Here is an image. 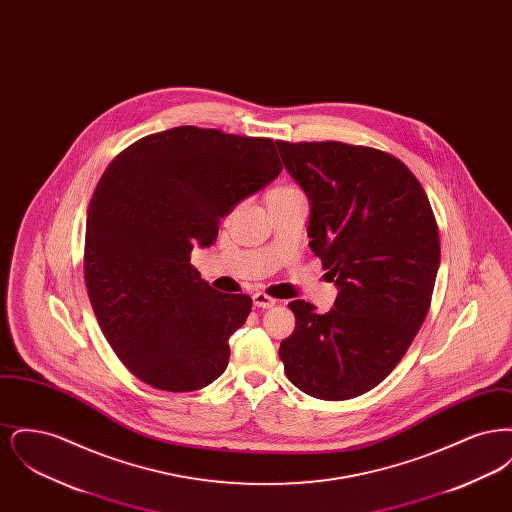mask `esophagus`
Wrapping results in <instances>:
<instances>
[{
	"instance_id": "1",
	"label": "esophagus",
	"mask_w": 512,
	"mask_h": 512,
	"mask_svg": "<svg viewBox=\"0 0 512 512\" xmlns=\"http://www.w3.org/2000/svg\"><path fill=\"white\" fill-rule=\"evenodd\" d=\"M274 303H276V299L270 297L267 293H253V305L259 307V309H270V307H274Z\"/></svg>"
}]
</instances>
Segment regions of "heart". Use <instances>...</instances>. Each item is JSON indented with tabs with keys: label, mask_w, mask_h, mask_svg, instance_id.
<instances>
[{
	"label": "heart",
	"mask_w": 512,
	"mask_h": 512,
	"mask_svg": "<svg viewBox=\"0 0 512 512\" xmlns=\"http://www.w3.org/2000/svg\"><path fill=\"white\" fill-rule=\"evenodd\" d=\"M295 194H301V190H299V188H295V186L286 184V186H276V188H272V190L268 192V199H272V197H286V195Z\"/></svg>",
	"instance_id": "heart-1"
}]
</instances>
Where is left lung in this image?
Instances as JSON below:
<instances>
[{
	"mask_svg": "<svg viewBox=\"0 0 512 512\" xmlns=\"http://www.w3.org/2000/svg\"><path fill=\"white\" fill-rule=\"evenodd\" d=\"M311 201V249L338 286L334 309L288 307L295 330L280 359L295 388L343 401L376 388L428 315L439 234L428 195L390 153L341 142H276Z\"/></svg>",
	"mask_w": 512,
	"mask_h": 512,
	"instance_id": "obj_1",
	"label": "left lung"
}]
</instances>
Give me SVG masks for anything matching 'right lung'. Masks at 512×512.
Returning a JSON list of instances; mask_svg holds the SVG:
<instances>
[{
	"mask_svg": "<svg viewBox=\"0 0 512 512\" xmlns=\"http://www.w3.org/2000/svg\"><path fill=\"white\" fill-rule=\"evenodd\" d=\"M282 171L270 138L176 126L119 153L90 201L84 280L103 336L136 378L194 391L226 370L228 338L251 311L190 263L219 222Z\"/></svg>",
	"mask_w": 512,
	"mask_h": 512,
	"instance_id": "add662e5",
	"label": "right lung"
}]
</instances>
